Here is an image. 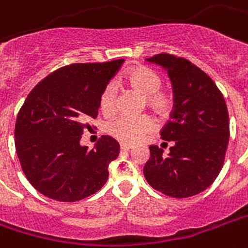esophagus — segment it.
<instances>
[{"label": "esophagus", "instance_id": "esophagus-1", "mask_svg": "<svg viewBox=\"0 0 248 248\" xmlns=\"http://www.w3.org/2000/svg\"><path fill=\"white\" fill-rule=\"evenodd\" d=\"M131 148H132V145L126 144V143H122V144H121V149H124V151H130Z\"/></svg>", "mask_w": 248, "mask_h": 248}]
</instances>
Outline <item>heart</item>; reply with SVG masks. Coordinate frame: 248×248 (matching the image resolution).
Returning a JSON list of instances; mask_svg holds the SVG:
<instances>
[{"label":"heart","instance_id":"b5f03b06","mask_svg":"<svg viewBox=\"0 0 248 248\" xmlns=\"http://www.w3.org/2000/svg\"><path fill=\"white\" fill-rule=\"evenodd\" d=\"M121 84L145 96V104L158 116H164L171 107V96L160 87L162 80L155 70L147 66L135 65L128 67L121 78ZM100 109L104 114H113L117 109V91L111 84L104 87L100 94ZM154 128L148 117L121 116L109 124V132L124 143H138Z\"/></svg>","mask_w":248,"mask_h":248}]
</instances>
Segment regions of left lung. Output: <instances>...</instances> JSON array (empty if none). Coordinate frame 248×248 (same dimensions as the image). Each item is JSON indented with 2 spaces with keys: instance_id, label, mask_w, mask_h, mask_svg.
Instances as JSON below:
<instances>
[{
  "instance_id": "8db88e82",
  "label": "left lung",
  "mask_w": 248,
  "mask_h": 248,
  "mask_svg": "<svg viewBox=\"0 0 248 248\" xmlns=\"http://www.w3.org/2000/svg\"><path fill=\"white\" fill-rule=\"evenodd\" d=\"M147 61L169 75L174 109L161 130L173 141L169 154L149 145L144 177L155 190L171 198H188L211 186L224 165L229 143V114L224 96L198 66L171 54H156Z\"/></svg>"
}]
</instances>
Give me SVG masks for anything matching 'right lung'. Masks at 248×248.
Listing matches in <instances>:
<instances>
[{"mask_svg": "<svg viewBox=\"0 0 248 248\" xmlns=\"http://www.w3.org/2000/svg\"><path fill=\"white\" fill-rule=\"evenodd\" d=\"M124 61L65 66L27 96L16 117L15 149L24 174L43 195L77 202L107 183L118 141L104 135L88 149L80 139L86 121L97 117L101 91Z\"/></svg>", "mask_w": 248, "mask_h": 248, "instance_id": "add662e5", "label": "right lung"}]
</instances>
